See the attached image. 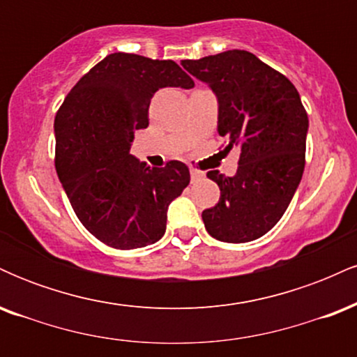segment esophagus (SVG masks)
<instances>
[{
	"mask_svg": "<svg viewBox=\"0 0 357 357\" xmlns=\"http://www.w3.org/2000/svg\"><path fill=\"white\" fill-rule=\"evenodd\" d=\"M204 178V174L202 173V171H198V169H191V181L195 183V181H199V179H203Z\"/></svg>",
	"mask_w": 357,
	"mask_h": 357,
	"instance_id": "1",
	"label": "esophagus"
}]
</instances>
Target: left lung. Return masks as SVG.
<instances>
[{
  "instance_id": "8db88e82",
  "label": "left lung",
  "mask_w": 357,
  "mask_h": 357,
  "mask_svg": "<svg viewBox=\"0 0 357 357\" xmlns=\"http://www.w3.org/2000/svg\"><path fill=\"white\" fill-rule=\"evenodd\" d=\"M218 99V134L240 149L235 176L210 171L218 204L203 211L213 238L247 243L272 230L302 179L309 119L294 84L245 50L183 60Z\"/></svg>"
}]
</instances>
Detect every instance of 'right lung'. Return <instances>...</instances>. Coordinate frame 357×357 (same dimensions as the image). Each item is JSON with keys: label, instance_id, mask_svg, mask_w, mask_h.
Instances as JSON below:
<instances>
[{"label": "right lung", "instance_id": "right-lung-1", "mask_svg": "<svg viewBox=\"0 0 357 357\" xmlns=\"http://www.w3.org/2000/svg\"><path fill=\"white\" fill-rule=\"evenodd\" d=\"M195 82L173 60L110 53L77 82L55 117V167L73 211L102 243L119 250L155 243L167 206L190 184L181 161L151 167L130 154L134 132L149 126L162 87Z\"/></svg>", "mask_w": 357, "mask_h": 357}]
</instances>
